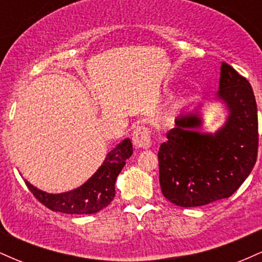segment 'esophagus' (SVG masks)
Segmentation results:
<instances>
[{
	"instance_id": "obj_1",
	"label": "esophagus",
	"mask_w": 262,
	"mask_h": 262,
	"mask_svg": "<svg viewBox=\"0 0 262 262\" xmlns=\"http://www.w3.org/2000/svg\"><path fill=\"white\" fill-rule=\"evenodd\" d=\"M132 139H133V144L137 148H150V145H151V129L146 124L138 125L133 130Z\"/></svg>"
}]
</instances>
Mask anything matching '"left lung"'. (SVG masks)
<instances>
[{
    "instance_id": "left-lung-1",
    "label": "left lung",
    "mask_w": 262,
    "mask_h": 262,
    "mask_svg": "<svg viewBox=\"0 0 262 262\" xmlns=\"http://www.w3.org/2000/svg\"><path fill=\"white\" fill-rule=\"evenodd\" d=\"M218 95L229 108L215 135L200 134L193 114L176 119L159 149L161 192L180 207H200L230 197L251 172L257 158V107L249 81L222 62Z\"/></svg>"
}]
</instances>
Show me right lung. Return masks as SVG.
Masks as SVG:
<instances>
[{"label": "right lung", "mask_w": 262, "mask_h": 262, "mask_svg": "<svg viewBox=\"0 0 262 262\" xmlns=\"http://www.w3.org/2000/svg\"><path fill=\"white\" fill-rule=\"evenodd\" d=\"M132 154L133 146L130 140H123L107 155L106 160L89 181L81 187L65 193L50 194L35 188L28 181H26V185L33 196L47 208L68 214H93L113 201L117 176Z\"/></svg>", "instance_id": "right-lung-1"}]
</instances>
